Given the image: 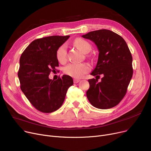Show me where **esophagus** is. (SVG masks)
I'll return each mask as SVG.
<instances>
[{
    "instance_id": "1",
    "label": "esophagus",
    "mask_w": 151,
    "mask_h": 151,
    "mask_svg": "<svg viewBox=\"0 0 151 151\" xmlns=\"http://www.w3.org/2000/svg\"><path fill=\"white\" fill-rule=\"evenodd\" d=\"M81 81V80L80 79H77V78H74V83H78Z\"/></svg>"
}]
</instances>
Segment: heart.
Returning a JSON list of instances; mask_svg holds the SVG:
<instances>
[{"instance_id": "b5f03b06", "label": "heart", "mask_w": 151, "mask_h": 151, "mask_svg": "<svg viewBox=\"0 0 151 151\" xmlns=\"http://www.w3.org/2000/svg\"><path fill=\"white\" fill-rule=\"evenodd\" d=\"M74 45L79 48L84 53L90 52L92 46L90 42L82 38H77L74 41ZM56 58L58 61L63 63L67 59V47L66 44H62L57 49ZM90 70V66L87 63H72L64 67V73L74 78H81Z\"/></svg>"}]
</instances>
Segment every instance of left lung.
<instances>
[{
    "label": "left lung",
    "instance_id": "left-lung-1",
    "mask_svg": "<svg viewBox=\"0 0 151 151\" xmlns=\"http://www.w3.org/2000/svg\"><path fill=\"white\" fill-rule=\"evenodd\" d=\"M95 42L99 50L98 63L91 75L103 74L88 80L87 97L92 106L98 109H110L124 98L133 76L132 56L125 40L110 30L100 29L82 35Z\"/></svg>",
    "mask_w": 151,
    "mask_h": 151
}]
</instances>
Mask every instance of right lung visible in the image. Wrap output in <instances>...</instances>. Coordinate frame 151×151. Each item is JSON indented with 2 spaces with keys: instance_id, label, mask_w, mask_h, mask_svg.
I'll return each mask as SVG.
<instances>
[{
  "instance_id": "obj_1",
  "label": "right lung",
  "mask_w": 151,
  "mask_h": 151,
  "mask_svg": "<svg viewBox=\"0 0 151 151\" xmlns=\"http://www.w3.org/2000/svg\"><path fill=\"white\" fill-rule=\"evenodd\" d=\"M69 35H52L35 39L21 54L18 76L20 88L38 111L50 113L62 106L68 88L73 85L70 76L54 81L48 76L59 66L56 52Z\"/></svg>"
}]
</instances>
